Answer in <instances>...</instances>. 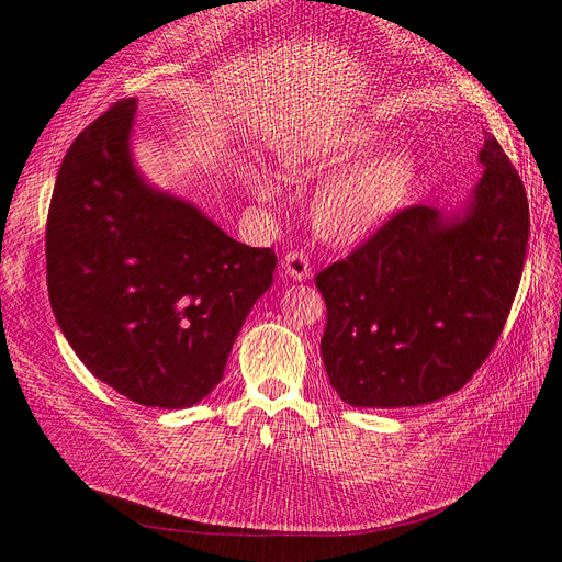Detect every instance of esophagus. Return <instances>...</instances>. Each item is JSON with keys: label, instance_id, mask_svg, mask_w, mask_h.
Here are the masks:
<instances>
[{"label": "esophagus", "instance_id": "34e87169", "mask_svg": "<svg viewBox=\"0 0 562 562\" xmlns=\"http://www.w3.org/2000/svg\"><path fill=\"white\" fill-rule=\"evenodd\" d=\"M282 269L293 280H307V278H312V266H310V259H307V255L303 250L286 252L284 259H282Z\"/></svg>", "mask_w": 562, "mask_h": 562}]
</instances>
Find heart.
<instances>
[{
  "label": "heart",
  "instance_id": "1",
  "mask_svg": "<svg viewBox=\"0 0 562 562\" xmlns=\"http://www.w3.org/2000/svg\"><path fill=\"white\" fill-rule=\"evenodd\" d=\"M385 140V134L371 125H356L323 140L312 155L318 170H339L352 161L356 166L335 175L316 193L312 218L316 229L333 241H358L375 232L394 212H398L417 182V157L407 147H392L371 159V153ZM273 180H261L259 193L271 195Z\"/></svg>",
  "mask_w": 562,
  "mask_h": 562
}]
</instances>
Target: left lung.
Listing matches in <instances>:
<instances>
[{
    "label": "left lung",
    "mask_w": 562,
    "mask_h": 562,
    "mask_svg": "<svg viewBox=\"0 0 562 562\" xmlns=\"http://www.w3.org/2000/svg\"><path fill=\"white\" fill-rule=\"evenodd\" d=\"M469 210L409 204L314 282L321 356L352 407H409L464 387L504 333L524 271L528 200L494 136Z\"/></svg>",
    "instance_id": "left-lung-1"
}]
</instances>
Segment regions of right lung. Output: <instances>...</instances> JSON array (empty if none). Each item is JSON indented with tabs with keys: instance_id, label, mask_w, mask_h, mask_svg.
<instances>
[{
	"instance_id": "right-lung-1",
	"label": "right lung",
	"mask_w": 562,
	"mask_h": 562,
	"mask_svg": "<svg viewBox=\"0 0 562 562\" xmlns=\"http://www.w3.org/2000/svg\"><path fill=\"white\" fill-rule=\"evenodd\" d=\"M134 111V100L109 106L58 168L47 291L88 371L138 405L180 409L221 382L278 257L143 184L130 159Z\"/></svg>"
}]
</instances>
